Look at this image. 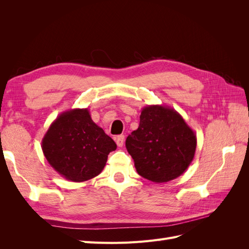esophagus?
Segmentation results:
<instances>
[{
    "mask_svg": "<svg viewBox=\"0 0 249 249\" xmlns=\"http://www.w3.org/2000/svg\"><path fill=\"white\" fill-rule=\"evenodd\" d=\"M115 142L118 147H122L124 143V135H119V136L115 137Z\"/></svg>",
    "mask_w": 249,
    "mask_h": 249,
    "instance_id": "34e87169",
    "label": "esophagus"
}]
</instances>
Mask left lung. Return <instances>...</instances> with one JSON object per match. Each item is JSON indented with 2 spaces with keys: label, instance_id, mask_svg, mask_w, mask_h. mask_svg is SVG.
Returning <instances> with one entry per match:
<instances>
[{
  "label": "left lung",
  "instance_id": "1",
  "mask_svg": "<svg viewBox=\"0 0 249 249\" xmlns=\"http://www.w3.org/2000/svg\"><path fill=\"white\" fill-rule=\"evenodd\" d=\"M196 134L175 109L147 105L141 110L140 124L125 140L138 175L154 183L178 178L191 164Z\"/></svg>",
  "mask_w": 249,
  "mask_h": 249
}]
</instances>
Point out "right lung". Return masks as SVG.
<instances>
[{
    "label": "right lung",
    "instance_id": "right-lung-1",
    "mask_svg": "<svg viewBox=\"0 0 249 249\" xmlns=\"http://www.w3.org/2000/svg\"><path fill=\"white\" fill-rule=\"evenodd\" d=\"M44 157L60 176L85 182L99 176L116 143L97 125L88 108L62 112L41 141Z\"/></svg>",
    "mask_w": 249,
    "mask_h": 249
}]
</instances>
